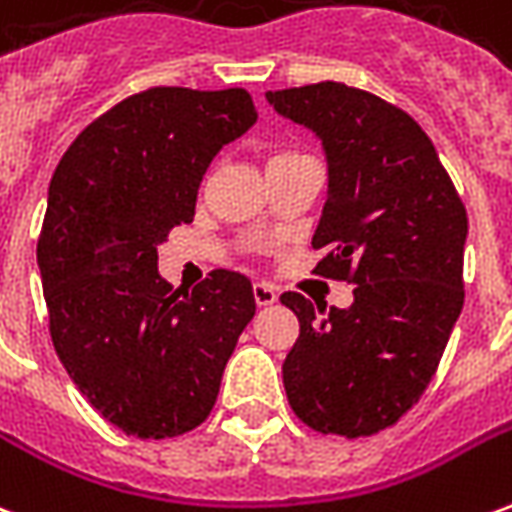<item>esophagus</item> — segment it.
Segmentation results:
<instances>
[{"label":"esophagus","mask_w":512,"mask_h":512,"mask_svg":"<svg viewBox=\"0 0 512 512\" xmlns=\"http://www.w3.org/2000/svg\"><path fill=\"white\" fill-rule=\"evenodd\" d=\"M252 296H255L257 307H271V304L279 299L277 288L268 285V282H255V285H252Z\"/></svg>","instance_id":"34e87169"}]
</instances>
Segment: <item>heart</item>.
Here are the masks:
<instances>
[{
    "instance_id": "heart-1",
    "label": "heart",
    "mask_w": 512,
    "mask_h": 512,
    "mask_svg": "<svg viewBox=\"0 0 512 512\" xmlns=\"http://www.w3.org/2000/svg\"><path fill=\"white\" fill-rule=\"evenodd\" d=\"M290 158H299V153H290V150H285V153L271 156V161H268V164H277V161H290Z\"/></svg>"
}]
</instances>
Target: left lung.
<instances>
[{"label":"left lung","instance_id":"1","mask_svg":"<svg viewBox=\"0 0 512 512\" xmlns=\"http://www.w3.org/2000/svg\"><path fill=\"white\" fill-rule=\"evenodd\" d=\"M266 101L321 139L315 274L356 285L348 310L282 293L299 318L282 365L290 408L318 433L373 436L428 389L461 315L466 208L428 134L378 95L321 82Z\"/></svg>","mask_w":512,"mask_h":512}]
</instances>
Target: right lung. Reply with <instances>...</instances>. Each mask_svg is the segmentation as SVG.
<instances>
[{
  "label": "right lung",
  "instance_id": "obj_1",
  "mask_svg": "<svg viewBox=\"0 0 512 512\" xmlns=\"http://www.w3.org/2000/svg\"><path fill=\"white\" fill-rule=\"evenodd\" d=\"M255 120L241 87H153L93 120L54 169L38 238L51 343L128 436L172 439L205 422L255 315L238 271L216 268L191 293L158 277V246L194 219L213 156Z\"/></svg>",
  "mask_w": 512,
  "mask_h": 512
}]
</instances>
